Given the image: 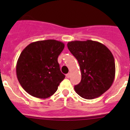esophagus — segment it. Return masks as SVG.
Listing matches in <instances>:
<instances>
[{
	"label": "esophagus",
	"mask_w": 130,
	"mask_h": 130,
	"mask_svg": "<svg viewBox=\"0 0 130 130\" xmlns=\"http://www.w3.org/2000/svg\"><path fill=\"white\" fill-rule=\"evenodd\" d=\"M70 73H67V74H66V77L67 78H70Z\"/></svg>",
	"instance_id": "1"
}]
</instances>
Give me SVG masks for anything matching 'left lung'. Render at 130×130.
<instances>
[{
	"label": "left lung",
	"instance_id": "left-lung-1",
	"mask_svg": "<svg viewBox=\"0 0 130 130\" xmlns=\"http://www.w3.org/2000/svg\"><path fill=\"white\" fill-rule=\"evenodd\" d=\"M79 62L81 81L75 92L87 100L94 99L111 87L115 77V62L112 53L96 41H72L67 44Z\"/></svg>",
	"mask_w": 130,
	"mask_h": 130
}]
</instances>
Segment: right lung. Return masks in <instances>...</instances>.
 <instances>
[{
    "label": "right lung",
    "instance_id": "add662e5",
    "mask_svg": "<svg viewBox=\"0 0 130 130\" xmlns=\"http://www.w3.org/2000/svg\"><path fill=\"white\" fill-rule=\"evenodd\" d=\"M64 48L62 42L47 40L32 42L23 50L16 64V74L28 94L45 99L57 91L65 78L58 62Z\"/></svg>",
    "mask_w": 130,
    "mask_h": 130
}]
</instances>
